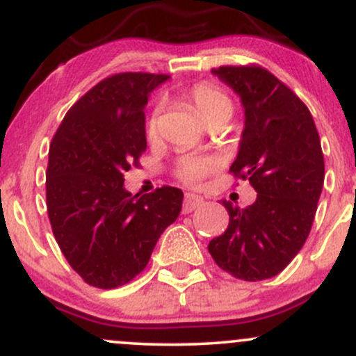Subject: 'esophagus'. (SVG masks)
<instances>
[{"instance_id":"1","label":"esophagus","mask_w":356,"mask_h":356,"mask_svg":"<svg viewBox=\"0 0 356 356\" xmlns=\"http://www.w3.org/2000/svg\"><path fill=\"white\" fill-rule=\"evenodd\" d=\"M204 199L201 195H195V194H186V197H184V204H182V211L186 212H192L195 209V207L202 206Z\"/></svg>"}]
</instances>
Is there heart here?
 Here are the masks:
<instances>
[{
  "instance_id": "1",
  "label": "heart",
  "mask_w": 356,
  "mask_h": 356,
  "mask_svg": "<svg viewBox=\"0 0 356 356\" xmlns=\"http://www.w3.org/2000/svg\"><path fill=\"white\" fill-rule=\"evenodd\" d=\"M184 99L194 108V112L204 122H211L214 118H229L234 110V102L229 93L224 92L218 85L209 81H199L184 93ZM145 137L149 142L157 140L159 137V110H154L145 124ZM220 162L212 155H187L175 162L174 175L179 181L189 186H195L206 179L207 175L219 170Z\"/></svg>"
}]
</instances>
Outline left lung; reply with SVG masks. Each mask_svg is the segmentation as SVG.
Here are the masks:
<instances>
[{
	"mask_svg": "<svg viewBox=\"0 0 356 356\" xmlns=\"http://www.w3.org/2000/svg\"><path fill=\"white\" fill-rule=\"evenodd\" d=\"M212 73L241 95L246 125L229 172L257 192L248 207L224 201L229 226L209 243L212 259L243 281L280 275L312 231L325 181L320 136L305 102L259 65Z\"/></svg>",
	"mask_w": 356,
	"mask_h": 356,
	"instance_id": "8db88e82",
	"label": "left lung"
}]
</instances>
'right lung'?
Returning a JSON list of instances; mask_svg holds the SVG:
<instances>
[{"label": "right lung", "mask_w": 356, "mask_h": 356, "mask_svg": "<svg viewBox=\"0 0 356 356\" xmlns=\"http://www.w3.org/2000/svg\"><path fill=\"white\" fill-rule=\"evenodd\" d=\"M165 73H113L68 110L51 138L47 211L65 259L85 283L124 286L144 271L155 244L177 219L182 191L132 195L125 172L147 149V97Z\"/></svg>", "instance_id": "add662e5"}]
</instances>
